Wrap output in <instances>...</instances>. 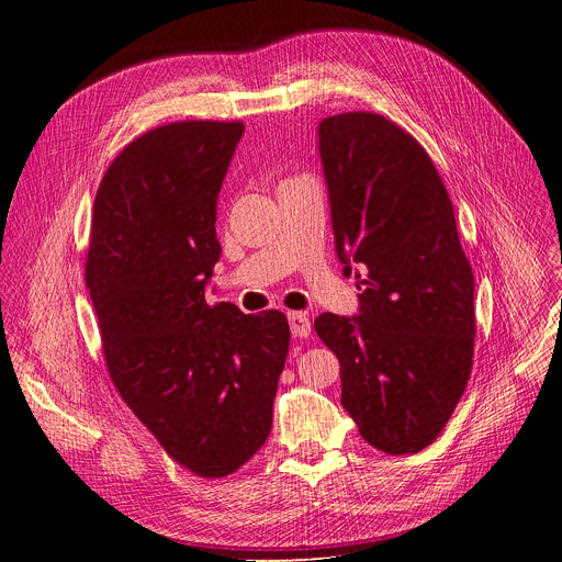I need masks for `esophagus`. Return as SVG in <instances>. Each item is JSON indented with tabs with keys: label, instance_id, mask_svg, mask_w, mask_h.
Masks as SVG:
<instances>
[{
	"label": "esophagus",
	"instance_id": "34e87169",
	"mask_svg": "<svg viewBox=\"0 0 562 562\" xmlns=\"http://www.w3.org/2000/svg\"><path fill=\"white\" fill-rule=\"evenodd\" d=\"M286 318H289V328H291V335L293 337H310L312 333V321L305 312H286Z\"/></svg>",
	"mask_w": 562,
	"mask_h": 562
}]
</instances>
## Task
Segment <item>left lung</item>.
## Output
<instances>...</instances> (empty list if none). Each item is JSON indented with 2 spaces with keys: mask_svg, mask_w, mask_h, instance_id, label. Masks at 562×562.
Here are the masks:
<instances>
[{
  "mask_svg": "<svg viewBox=\"0 0 562 562\" xmlns=\"http://www.w3.org/2000/svg\"><path fill=\"white\" fill-rule=\"evenodd\" d=\"M318 150L335 248L344 273L362 266L364 289L358 316L326 312L314 328L360 435L382 453H417L451 419L474 360V273L453 204L428 153L385 115L323 117Z\"/></svg>",
  "mask_w": 562,
  "mask_h": 562,
  "instance_id": "obj_1",
  "label": "left lung"
}]
</instances>
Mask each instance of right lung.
Returning a JSON list of instances; mask_svg holds the SVG:
<instances>
[{
	"label": "right lung",
	"mask_w": 562,
	"mask_h": 562,
	"mask_svg": "<svg viewBox=\"0 0 562 562\" xmlns=\"http://www.w3.org/2000/svg\"><path fill=\"white\" fill-rule=\"evenodd\" d=\"M244 123L182 121L145 132L95 195L86 286L109 375L164 451L223 479L271 432L289 323L278 310L210 305L221 257L216 200Z\"/></svg>",
	"instance_id": "right-lung-1"
}]
</instances>
